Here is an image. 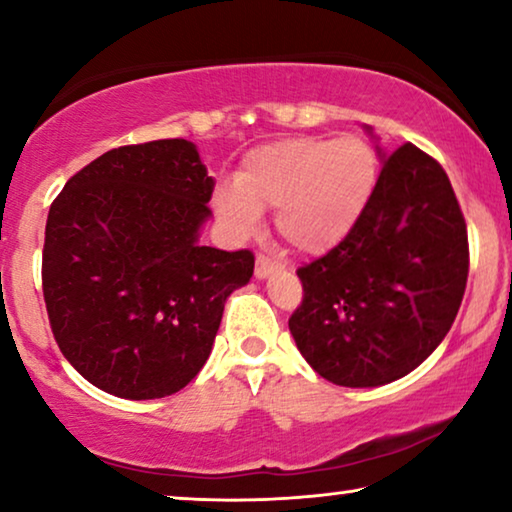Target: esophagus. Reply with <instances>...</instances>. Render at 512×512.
<instances>
[{
	"mask_svg": "<svg viewBox=\"0 0 512 512\" xmlns=\"http://www.w3.org/2000/svg\"><path fill=\"white\" fill-rule=\"evenodd\" d=\"M280 266H283V264L276 262V259H271V257H266V255H257L255 276H257V278H266V276H271L273 271H278Z\"/></svg>",
	"mask_w": 512,
	"mask_h": 512,
	"instance_id": "1",
	"label": "esophagus"
}]
</instances>
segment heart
<instances>
[{
    "label": "heart",
    "instance_id": "1",
    "mask_svg": "<svg viewBox=\"0 0 512 512\" xmlns=\"http://www.w3.org/2000/svg\"><path fill=\"white\" fill-rule=\"evenodd\" d=\"M378 153L364 136H297L246 155L236 185L215 192V211L236 234L255 232L262 208L301 253H322L350 234L378 183Z\"/></svg>",
    "mask_w": 512,
    "mask_h": 512
}]
</instances>
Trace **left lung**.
Listing matches in <instances>:
<instances>
[{"instance_id":"obj_1","label":"left lung","mask_w":512,"mask_h":512,"mask_svg":"<svg viewBox=\"0 0 512 512\" xmlns=\"http://www.w3.org/2000/svg\"><path fill=\"white\" fill-rule=\"evenodd\" d=\"M362 218L297 269L290 331L306 362L343 387H378L417 369L448 334L469 278V236L450 178L403 143L383 157Z\"/></svg>"}]
</instances>
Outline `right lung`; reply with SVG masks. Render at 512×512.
<instances>
[{
	"mask_svg": "<svg viewBox=\"0 0 512 512\" xmlns=\"http://www.w3.org/2000/svg\"><path fill=\"white\" fill-rule=\"evenodd\" d=\"M215 181L197 146L113 148L48 211L41 283L62 355L99 390L162 399L211 355L225 301L253 276L250 250L201 246Z\"/></svg>",
	"mask_w": 512,
	"mask_h": 512,
	"instance_id": "obj_1",
	"label": "right lung"
}]
</instances>
